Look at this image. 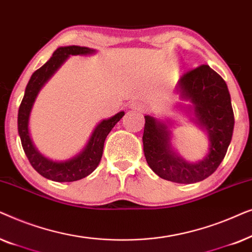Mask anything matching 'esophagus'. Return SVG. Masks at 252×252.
I'll return each instance as SVG.
<instances>
[{"label":"esophagus","instance_id":"34e87169","mask_svg":"<svg viewBox=\"0 0 252 252\" xmlns=\"http://www.w3.org/2000/svg\"><path fill=\"white\" fill-rule=\"evenodd\" d=\"M130 108L140 112H144L147 110V106L144 105L142 102H133L132 104H130Z\"/></svg>","mask_w":252,"mask_h":252}]
</instances>
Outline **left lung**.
Here are the masks:
<instances>
[{
	"label": "left lung",
	"instance_id": "obj_1",
	"mask_svg": "<svg viewBox=\"0 0 252 252\" xmlns=\"http://www.w3.org/2000/svg\"><path fill=\"white\" fill-rule=\"evenodd\" d=\"M181 96L195 105L198 123L209 133L210 153L197 164H188L171 149L166 125L146 116L143 151L147 163L157 175L177 184H194L210 177L221 163L233 136L234 112L223 79L209 65L186 72L179 79Z\"/></svg>",
	"mask_w": 252,
	"mask_h": 252
}]
</instances>
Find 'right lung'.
<instances>
[{
  "label": "right lung",
  "mask_w": 252,
  "mask_h": 252,
  "mask_svg": "<svg viewBox=\"0 0 252 252\" xmlns=\"http://www.w3.org/2000/svg\"><path fill=\"white\" fill-rule=\"evenodd\" d=\"M92 49H88L86 47L78 46L58 48L50 60L32 74L29 84L26 86L25 95H24L23 101L20 103L18 110V133L20 141H22L23 149L34 170L49 180L57 182H72L80 180V179L91 174L101 161L106 136H108L110 130L113 128V126L125 115L124 111H122L113 116L112 118L103 120L101 124H98L85 150L78 156L72 158L71 160L65 161V163H55V161L47 159L42 155L37 153V150L34 148L29 133V118L37 93L44 85V82L55 73V71L63 64V62L70 55H86L92 53Z\"/></svg>",
  "instance_id": "add662e5"
}]
</instances>
